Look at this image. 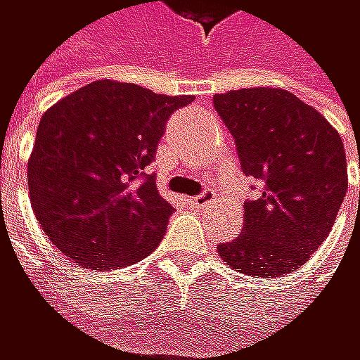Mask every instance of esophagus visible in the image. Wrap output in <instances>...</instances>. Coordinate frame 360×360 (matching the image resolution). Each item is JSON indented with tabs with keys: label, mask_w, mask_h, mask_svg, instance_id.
Listing matches in <instances>:
<instances>
[{
	"label": "esophagus",
	"mask_w": 360,
	"mask_h": 360,
	"mask_svg": "<svg viewBox=\"0 0 360 360\" xmlns=\"http://www.w3.org/2000/svg\"><path fill=\"white\" fill-rule=\"evenodd\" d=\"M210 204H214V193H210V191L197 195L191 200V206H195V208H208Z\"/></svg>",
	"instance_id": "esophagus-1"
}]
</instances>
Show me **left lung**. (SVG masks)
<instances>
[{"label": "left lung", "instance_id": "obj_1", "mask_svg": "<svg viewBox=\"0 0 360 360\" xmlns=\"http://www.w3.org/2000/svg\"><path fill=\"white\" fill-rule=\"evenodd\" d=\"M214 109L245 176L262 186L245 204L243 233L217 253L243 275H290L324 243L344 204V141L320 111L281 87L229 89L214 94Z\"/></svg>", "mask_w": 360, "mask_h": 360}]
</instances>
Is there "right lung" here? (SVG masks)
I'll return each instance as SVG.
<instances>
[{"instance_id": "add662e5", "label": "right lung", "mask_w": 360, "mask_h": 360, "mask_svg": "<svg viewBox=\"0 0 360 360\" xmlns=\"http://www.w3.org/2000/svg\"><path fill=\"white\" fill-rule=\"evenodd\" d=\"M191 101L103 79L44 111L27 186L32 210L60 253L87 271H115L156 249L174 206L146 167L169 115Z\"/></svg>"}]
</instances>
